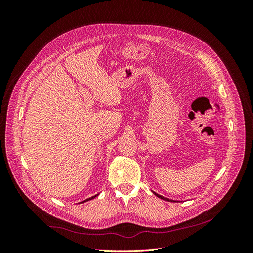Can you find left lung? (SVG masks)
Masks as SVG:
<instances>
[{
  "instance_id": "1",
  "label": "left lung",
  "mask_w": 253,
  "mask_h": 253,
  "mask_svg": "<svg viewBox=\"0 0 253 253\" xmlns=\"http://www.w3.org/2000/svg\"><path fill=\"white\" fill-rule=\"evenodd\" d=\"M154 194H155L156 196H158L159 198H162V200H165V201H168V202H174V201L169 200V198H166V197H164V196H162V195H159V194H157V193H155V192H154Z\"/></svg>"
}]
</instances>
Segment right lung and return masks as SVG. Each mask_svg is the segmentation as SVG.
Masks as SVG:
<instances>
[{
  "mask_svg": "<svg viewBox=\"0 0 253 253\" xmlns=\"http://www.w3.org/2000/svg\"><path fill=\"white\" fill-rule=\"evenodd\" d=\"M97 195H95V196H93V197H90V198H87V200H85L84 202H87V201H90V200H93V198H95ZM84 202H82V203H84Z\"/></svg>",
  "mask_w": 253,
  "mask_h": 253,
  "instance_id": "add662e5",
  "label": "right lung"
}]
</instances>
